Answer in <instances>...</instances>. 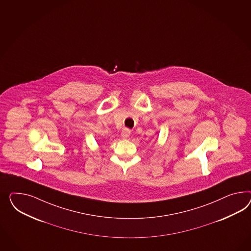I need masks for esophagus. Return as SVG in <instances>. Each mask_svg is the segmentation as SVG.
Here are the masks:
<instances>
[{"instance_id":"esophagus-1","label":"esophagus","mask_w":251,"mask_h":251,"mask_svg":"<svg viewBox=\"0 0 251 251\" xmlns=\"http://www.w3.org/2000/svg\"><path fill=\"white\" fill-rule=\"evenodd\" d=\"M129 134H130V130L129 129L125 128V129H122V137L123 139H127L129 137Z\"/></svg>"}]
</instances>
